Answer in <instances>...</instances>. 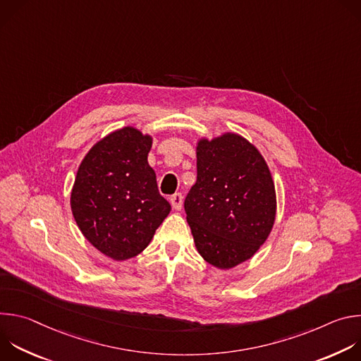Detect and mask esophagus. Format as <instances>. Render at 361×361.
<instances>
[{"instance_id": "esophagus-1", "label": "esophagus", "mask_w": 361, "mask_h": 361, "mask_svg": "<svg viewBox=\"0 0 361 361\" xmlns=\"http://www.w3.org/2000/svg\"><path fill=\"white\" fill-rule=\"evenodd\" d=\"M170 202H171V205H173V209H174V210L180 212V210H181V207H183V195H181L180 192L173 194V195L170 197Z\"/></svg>"}]
</instances>
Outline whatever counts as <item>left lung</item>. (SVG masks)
Instances as JSON below:
<instances>
[{
  "mask_svg": "<svg viewBox=\"0 0 361 361\" xmlns=\"http://www.w3.org/2000/svg\"><path fill=\"white\" fill-rule=\"evenodd\" d=\"M197 181L184 209L195 248L209 264L228 270L259 251L277 212L270 169L252 142L237 133L195 145Z\"/></svg>",
  "mask_w": 361,
  "mask_h": 361,
  "instance_id": "obj_1",
  "label": "left lung"
}]
</instances>
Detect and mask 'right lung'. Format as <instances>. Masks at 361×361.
<instances>
[{
    "label": "right lung",
    "mask_w": 361,
    "mask_h": 361,
    "mask_svg": "<svg viewBox=\"0 0 361 361\" xmlns=\"http://www.w3.org/2000/svg\"><path fill=\"white\" fill-rule=\"evenodd\" d=\"M151 145V134L118 128L90 148L74 180L70 204L78 228L116 262L144 251L171 212L147 160Z\"/></svg>",
    "instance_id": "add662e5"
}]
</instances>
